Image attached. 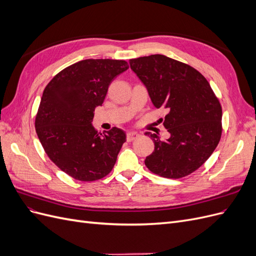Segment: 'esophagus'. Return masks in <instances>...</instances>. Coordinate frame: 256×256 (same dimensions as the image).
I'll return each mask as SVG.
<instances>
[{
    "mask_svg": "<svg viewBox=\"0 0 256 256\" xmlns=\"http://www.w3.org/2000/svg\"><path fill=\"white\" fill-rule=\"evenodd\" d=\"M138 136H140V134L136 132H129V134H127V141L131 142V141L136 140V138H138Z\"/></svg>",
    "mask_w": 256,
    "mask_h": 256,
    "instance_id": "obj_1",
    "label": "esophagus"
}]
</instances>
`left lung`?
Instances as JSON below:
<instances>
[{
  "label": "left lung",
  "instance_id": "obj_1",
  "mask_svg": "<svg viewBox=\"0 0 256 256\" xmlns=\"http://www.w3.org/2000/svg\"><path fill=\"white\" fill-rule=\"evenodd\" d=\"M144 83L154 106L168 110L164 126L171 134L162 141L146 132L154 144L145 166L154 174L182 178L202 166L222 134V108L205 76L192 66L152 54L129 60Z\"/></svg>",
  "mask_w": 256,
  "mask_h": 256
}]
</instances>
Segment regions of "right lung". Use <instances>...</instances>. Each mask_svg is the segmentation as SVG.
Masks as SVG:
<instances>
[{"instance_id": "1", "label": "right lung", "mask_w": 256, "mask_h": 256, "mask_svg": "<svg viewBox=\"0 0 256 256\" xmlns=\"http://www.w3.org/2000/svg\"><path fill=\"white\" fill-rule=\"evenodd\" d=\"M128 68L122 60H83L54 76L44 90L35 118L38 138L53 164L76 180L106 176L126 142L124 130L98 134L92 120L111 82Z\"/></svg>"}]
</instances>
